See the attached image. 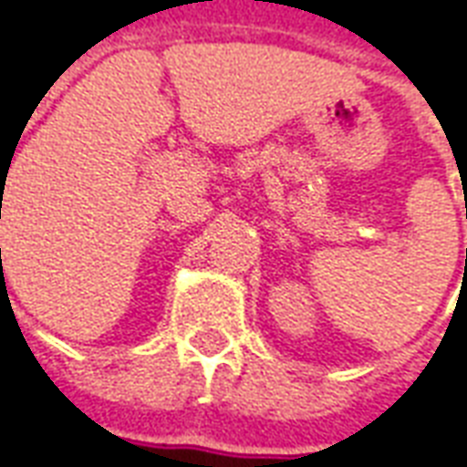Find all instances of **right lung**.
Here are the masks:
<instances>
[{"instance_id":"add662e5","label":"right lung","mask_w":467,"mask_h":467,"mask_svg":"<svg viewBox=\"0 0 467 467\" xmlns=\"http://www.w3.org/2000/svg\"><path fill=\"white\" fill-rule=\"evenodd\" d=\"M0 253H2V247H0Z\"/></svg>"}]
</instances>
